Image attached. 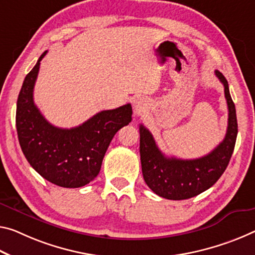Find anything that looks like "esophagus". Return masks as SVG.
Masks as SVG:
<instances>
[{"label":"esophagus","instance_id":"obj_1","mask_svg":"<svg viewBox=\"0 0 255 255\" xmlns=\"http://www.w3.org/2000/svg\"><path fill=\"white\" fill-rule=\"evenodd\" d=\"M134 109L136 113H140L143 112V110L145 109V102L142 99H136L134 101Z\"/></svg>","mask_w":255,"mask_h":255}]
</instances>
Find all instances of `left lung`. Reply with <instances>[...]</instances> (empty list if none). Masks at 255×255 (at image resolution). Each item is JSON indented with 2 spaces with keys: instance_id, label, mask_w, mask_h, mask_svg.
<instances>
[{
  "instance_id": "8db88e82",
  "label": "left lung",
  "mask_w": 255,
  "mask_h": 255,
  "mask_svg": "<svg viewBox=\"0 0 255 255\" xmlns=\"http://www.w3.org/2000/svg\"><path fill=\"white\" fill-rule=\"evenodd\" d=\"M216 76L225 87L228 106V127L222 142L209 154L193 160L165 156L147 128L139 126V153L143 177L156 195L168 200H186L199 195L217 183L229 163L237 137L236 109L228 82L220 71Z\"/></svg>"
}]
</instances>
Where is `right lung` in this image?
<instances>
[{
  "instance_id": "right-lung-1",
  "label": "right lung",
  "mask_w": 255,
  "mask_h": 255,
  "mask_svg": "<svg viewBox=\"0 0 255 255\" xmlns=\"http://www.w3.org/2000/svg\"><path fill=\"white\" fill-rule=\"evenodd\" d=\"M46 52L26 76L19 93L15 112L19 144L43 178L61 187H82L99 175L113 136L131 121V106L101 111L70 129L51 125L34 103V86Z\"/></svg>"
}]
</instances>
